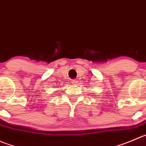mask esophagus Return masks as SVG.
I'll return each instance as SVG.
<instances>
[{"label":"esophagus","instance_id":"esophagus-1","mask_svg":"<svg viewBox=\"0 0 146 146\" xmlns=\"http://www.w3.org/2000/svg\"><path fill=\"white\" fill-rule=\"evenodd\" d=\"M72 83L73 84H76V83H77V82H76V80H75V79H73Z\"/></svg>","mask_w":146,"mask_h":146}]
</instances>
